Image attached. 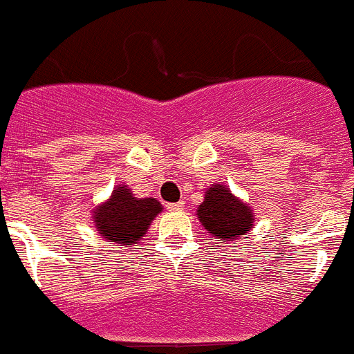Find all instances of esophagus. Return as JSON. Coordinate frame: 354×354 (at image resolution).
<instances>
[{
    "mask_svg": "<svg viewBox=\"0 0 354 354\" xmlns=\"http://www.w3.org/2000/svg\"><path fill=\"white\" fill-rule=\"evenodd\" d=\"M183 208H185L183 201H180V203H171V205H167V209H169V212H181Z\"/></svg>",
    "mask_w": 354,
    "mask_h": 354,
    "instance_id": "34e87169",
    "label": "esophagus"
}]
</instances>
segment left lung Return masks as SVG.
<instances>
[{
	"instance_id": "left-lung-1",
	"label": "left lung",
	"mask_w": 354,
	"mask_h": 354,
	"mask_svg": "<svg viewBox=\"0 0 354 354\" xmlns=\"http://www.w3.org/2000/svg\"><path fill=\"white\" fill-rule=\"evenodd\" d=\"M252 208L232 196L225 185H212L197 208V218L215 241H232L250 232L254 225Z\"/></svg>"
}]
</instances>
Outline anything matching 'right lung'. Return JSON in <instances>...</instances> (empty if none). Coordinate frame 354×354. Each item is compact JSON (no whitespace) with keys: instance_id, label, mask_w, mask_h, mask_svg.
Listing matches in <instances>:
<instances>
[{"instance_id":"add662e5","label":"right lung","mask_w":354,"mask_h":354,"mask_svg":"<svg viewBox=\"0 0 354 354\" xmlns=\"http://www.w3.org/2000/svg\"><path fill=\"white\" fill-rule=\"evenodd\" d=\"M160 212L157 199H139L127 185H118L109 199L93 209V224L98 234L113 241L114 247H130L142 240Z\"/></svg>"}]
</instances>
